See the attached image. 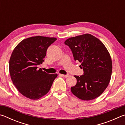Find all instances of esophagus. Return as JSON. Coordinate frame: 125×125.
Returning a JSON list of instances; mask_svg holds the SVG:
<instances>
[{
  "instance_id": "esophagus-1",
  "label": "esophagus",
  "mask_w": 125,
  "mask_h": 125,
  "mask_svg": "<svg viewBox=\"0 0 125 125\" xmlns=\"http://www.w3.org/2000/svg\"><path fill=\"white\" fill-rule=\"evenodd\" d=\"M61 75H62V77H64V78H67V77H69V76H70V75H69V74H67V75H64V74H60Z\"/></svg>"
}]
</instances>
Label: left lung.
Listing matches in <instances>:
<instances>
[{
  "instance_id": "1",
  "label": "left lung",
  "mask_w": 125,
  "mask_h": 125,
  "mask_svg": "<svg viewBox=\"0 0 125 125\" xmlns=\"http://www.w3.org/2000/svg\"><path fill=\"white\" fill-rule=\"evenodd\" d=\"M64 43L84 71V75H74L77 84L71 87L72 93L83 100L98 98L111 79L113 65L108 50L100 40L89 33L69 38Z\"/></svg>"
}]
</instances>
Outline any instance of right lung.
Masks as SVG:
<instances>
[{"label": "right lung", "mask_w": 125, "mask_h": 125, "mask_svg": "<svg viewBox=\"0 0 125 125\" xmlns=\"http://www.w3.org/2000/svg\"><path fill=\"white\" fill-rule=\"evenodd\" d=\"M54 37L33 36L22 40L12 51L9 72L12 83L26 98L37 100L47 94L57 74H48L37 69L44 62L48 47Z\"/></svg>", "instance_id": "obj_1"}]
</instances>
